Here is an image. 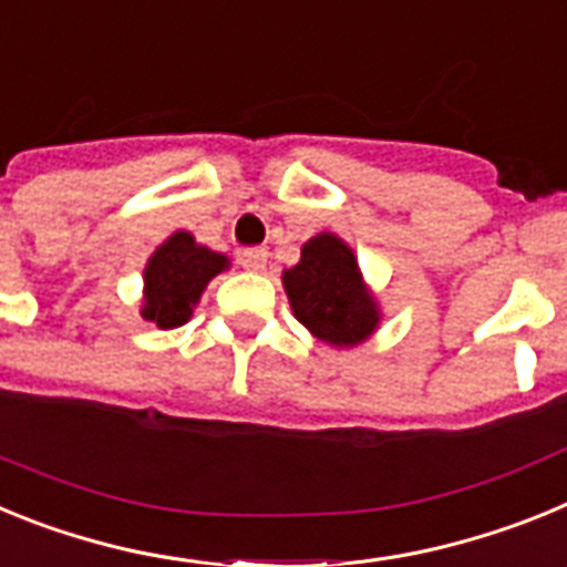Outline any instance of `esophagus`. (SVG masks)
<instances>
[{
  "instance_id": "esophagus-1",
  "label": "esophagus",
  "mask_w": 567,
  "mask_h": 567,
  "mask_svg": "<svg viewBox=\"0 0 567 567\" xmlns=\"http://www.w3.org/2000/svg\"><path fill=\"white\" fill-rule=\"evenodd\" d=\"M267 258H269L267 249L255 247V249H244L238 260H240V267L249 269V272H264V269H267Z\"/></svg>"
}]
</instances>
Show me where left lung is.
Returning <instances> with one entry per match:
<instances>
[{
	"instance_id": "8db88e82",
	"label": "left lung",
	"mask_w": 567,
	"mask_h": 567,
	"mask_svg": "<svg viewBox=\"0 0 567 567\" xmlns=\"http://www.w3.org/2000/svg\"><path fill=\"white\" fill-rule=\"evenodd\" d=\"M284 289L295 318L338 349L363 343L380 323L378 300L363 284L358 258L332 233L303 244L298 264L284 269Z\"/></svg>"
}]
</instances>
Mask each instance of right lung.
Listing matches in <instances>:
<instances>
[{
    "instance_id": "obj_1",
    "label": "right lung",
    "mask_w": 567,
    "mask_h": 567,
    "mask_svg": "<svg viewBox=\"0 0 567 567\" xmlns=\"http://www.w3.org/2000/svg\"><path fill=\"white\" fill-rule=\"evenodd\" d=\"M227 267V255L195 244L193 235L178 229L150 255L144 267L142 318L158 329L184 327L209 280Z\"/></svg>"
}]
</instances>
